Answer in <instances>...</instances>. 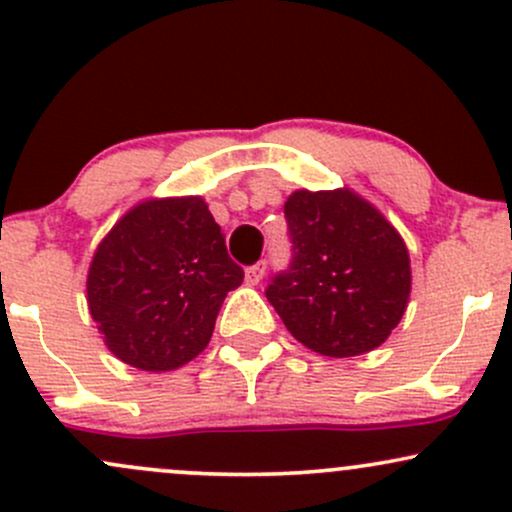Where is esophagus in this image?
<instances>
[{"label":"esophagus","instance_id":"esophagus-1","mask_svg":"<svg viewBox=\"0 0 512 512\" xmlns=\"http://www.w3.org/2000/svg\"><path fill=\"white\" fill-rule=\"evenodd\" d=\"M265 269H267V262H257V265L247 267L245 269V282L250 284V286L260 284L262 277H265Z\"/></svg>","mask_w":512,"mask_h":512}]
</instances>
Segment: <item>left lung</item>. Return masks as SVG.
<instances>
[{
  "instance_id": "1",
  "label": "left lung",
  "mask_w": 512,
  "mask_h": 512,
  "mask_svg": "<svg viewBox=\"0 0 512 512\" xmlns=\"http://www.w3.org/2000/svg\"><path fill=\"white\" fill-rule=\"evenodd\" d=\"M291 265L267 301L286 330L325 357L372 352L391 335L411 296V255L376 206L352 192L299 189L284 204Z\"/></svg>"
}]
</instances>
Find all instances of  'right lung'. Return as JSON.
Instances as JSON below:
<instances>
[{
	"instance_id": "obj_1",
	"label": "right lung",
	"mask_w": 512,
	"mask_h": 512,
	"mask_svg": "<svg viewBox=\"0 0 512 512\" xmlns=\"http://www.w3.org/2000/svg\"><path fill=\"white\" fill-rule=\"evenodd\" d=\"M243 269L201 196L145 199L104 235L87 306L104 345L143 372H172L206 350Z\"/></svg>"
}]
</instances>
